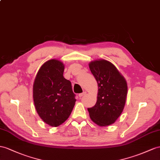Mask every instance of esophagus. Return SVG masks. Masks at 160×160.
I'll return each mask as SVG.
<instances>
[{
    "mask_svg": "<svg viewBox=\"0 0 160 160\" xmlns=\"http://www.w3.org/2000/svg\"><path fill=\"white\" fill-rule=\"evenodd\" d=\"M86 94H87V92H83L82 93H80V94H79V95H78V97H79L80 98H81L82 97H83L84 95H85Z\"/></svg>",
    "mask_w": 160,
    "mask_h": 160,
    "instance_id": "1",
    "label": "esophagus"
}]
</instances>
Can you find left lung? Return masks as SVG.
<instances>
[{"mask_svg": "<svg viewBox=\"0 0 160 160\" xmlns=\"http://www.w3.org/2000/svg\"><path fill=\"white\" fill-rule=\"evenodd\" d=\"M88 66L98 84L97 103L88 108L90 118L98 126H109L124 110L128 92L126 80L109 61L96 59L91 61Z\"/></svg>", "mask_w": 160, "mask_h": 160, "instance_id": "1", "label": "left lung"}]
</instances>
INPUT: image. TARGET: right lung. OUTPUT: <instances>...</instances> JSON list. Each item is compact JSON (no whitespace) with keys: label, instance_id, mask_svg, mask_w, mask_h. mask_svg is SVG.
<instances>
[{"label":"right lung","instance_id":"add662e5","mask_svg":"<svg viewBox=\"0 0 160 160\" xmlns=\"http://www.w3.org/2000/svg\"><path fill=\"white\" fill-rule=\"evenodd\" d=\"M62 61L52 59L46 61L36 76L33 99L36 112L47 124L57 127L70 116L76 99L72 84L63 77Z\"/></svg>","mask_w":160,"mask_h":160}]
</instances>
